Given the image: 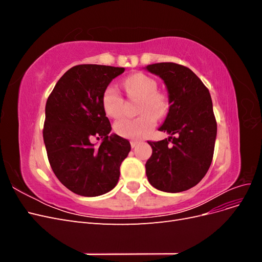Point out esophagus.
Here are the masks:
<instances>
[{
	"instance_id": "esophagus-1",
	"label": "esophagus",
	"mask_w": 262,
	"mask_h": 262,
	"mask_svg": "<svg viewBox=\"0 0 262 262\" xmlns=\"http://www.w3.org/2000/svg\"><path fill=\"white\" fill-rule=\"evenodd\" d=\"M130 144H131L132 147H136V146L139 144V142H138V141H131Z\"/></svg>"
}]
</instances>
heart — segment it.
I'll return each instance as SVG.
<instances>
[{"instance_id":"1","label":"heart","mask_w":262,"mask_h":262,"mask_svg":"<svg viewBox=\"0 0 262 262\" xmlns=\"http://www.w3.org/2000/svg\"><path fill=\"white\" fill-rule=\"evenodd\" d=\"M124 90L131 98L140 99L134 119H121L115 123V131L122 138L141 139L155 125V119H162L168 112V98L164 93L157 92V82L144 73H136L126 77ZM123 99L114 86H108L102 93L101 106L110 118H119L122 114Z\"/></svg>"}]
</instances>
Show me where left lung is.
I'll return each mask as SVG.
<instances>
[{
	"mask_svg": "<svg viewBox=\"0 0 262 262\" xmlns=\"http://www.w3.org/2000/svg\"><path fill=\"white\" fill-rule=\"evenodd\" d=\"M145 69L164 81L170 104L160 128L170 137L148 141L153 152L145 164L146 176L161 191H186L199 184L212 163L217 124L211 95L187 67L162 62Z\"/></svg>",
	"mask_w": 262,
	"mask_h": 262,
	"instance_id": "8db88e82",
	"label": "left lung"
}]
</instances>
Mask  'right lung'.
<instances>
[{
  "label": "right lung",
  "mask_w": 262,
  "mask_h": 262,
  "mask_svg": "<svg viewBox=\"0 0 262 262\" xmlns=\"http://www.w3.org/2000/svg\"><path fill=\"white\" fill-rule=\"evenodd\" d=\"M123 68L80 64L62 75L46 104L43 141L54 175L71 191L97 196L113 190L128 156V140L113 134L102 93ZM93 137H101L95 148Z\"/></svg>",
  "instance_id": "add662e5"
}]
</instances>
